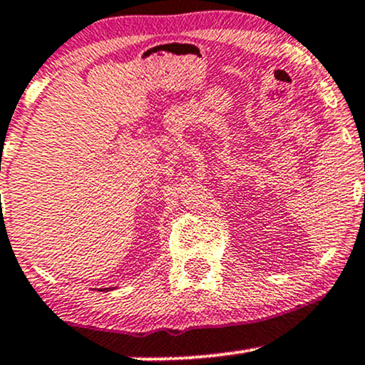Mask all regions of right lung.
Returning a JSON list of instances; mask_svg holds the SVG:
<instances>
[{"instance_id": "1", "label": "right lung", "mask_w": 365, "mask_h": 365, "mask_svg": "<svg viewBox=\"0 0 365 365\" xmlns=\"http://www.w3.org/2000/svg\"><path fill=\"white\" fill-rule=\"evenodd\" d=\"M111 289H113V287H108V289H104V291L108 292V291H111ZM101 291H103V289H101Z\"/></svg>"}]
</instances>
